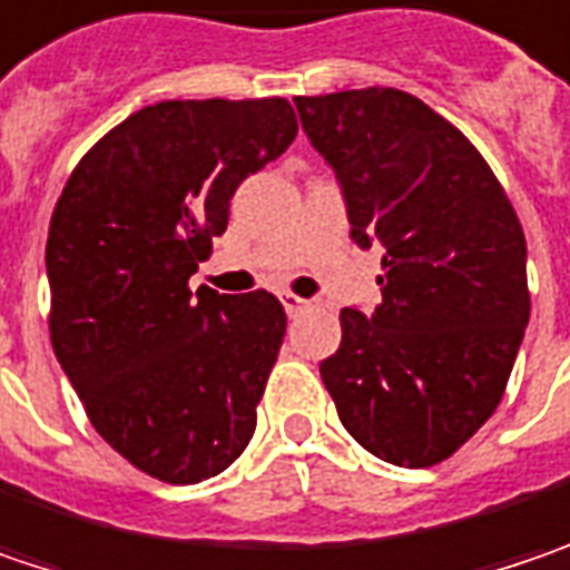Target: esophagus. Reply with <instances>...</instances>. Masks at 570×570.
I'll use <instances>...</instances> for the list:
<instances>
[{
    "mask_svg": "<svg viewBox=\"0 0 570 570\" xmlns=\"http://www.w3.org/2000/svg\"><path fill=\"white\" fill-rule=\"evenodd\" d=\"M282 304H285V311H288V314H301V311H307V307H311V301L298 298V295H292V292H285V295H282Z\"/></svg>",
    "mask_w": 570,
    "mask_h": 570,
    "instance_id": "34e87169",
    "label": "esophagus"
}]
</instances>
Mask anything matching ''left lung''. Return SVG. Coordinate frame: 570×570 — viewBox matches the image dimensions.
I'll use <instances>...</instances> for the list:
<instances>
[{
  "label": "left lung",
  "instance_id": "8db88e82",
  "mask_svg": "<svg viewBox=\"0 0 570 570\" xmlns=\"http://www.w3.org/2000/svg\"><path fill=\"white\" fill-rule=\"evenodd\" d=\"M350 237L384 249L372 314L340 311L321 379L350 436L391 465L430 469L498 411L529 324L527 237L484 157L401 89L298 96Z\"/></svg>",
  "mask_w": 570,
  "mask_h": 570
}]
</instances>
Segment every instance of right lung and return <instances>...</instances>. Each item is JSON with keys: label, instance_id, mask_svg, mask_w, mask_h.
<instances>
[{"label": "right lung", "instance_id": "add662e5", "mask_svg": "<svg viewBox=\"0 0 570 570\" xmlns=\"http://www.w3.org/2000/svg\"><path fill=\"white\" fill-rule=\"evenodd\" d=\"M295 134L285 99L147 105L79 159L50 217L57 362L101 440L166 484L220 474L253 440L285 307L188 278Z\"/></svg>", "mask_w": 570, "mask_h": 570}]
</instances>
